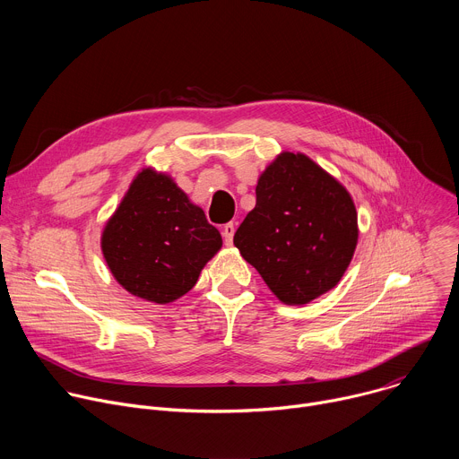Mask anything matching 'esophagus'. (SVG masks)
Here are the masks:
<instances>
[{
    "mask_svg": "<svg viewBox=\"0 0 459 459\" xmlns=\"http://www.w3.org/2000/svg\"><path fill=\"white\" fill-rule=\"evenodd\" d=\"M234 230H236V225H234V223H227V225H223V239H225V245H232Z\"/></svg>",
    "mask_w": 459,
    "mask_h": 459,
    "instance_id": "esophagus-1",
    "label": "esophagus"
}]
</instances>
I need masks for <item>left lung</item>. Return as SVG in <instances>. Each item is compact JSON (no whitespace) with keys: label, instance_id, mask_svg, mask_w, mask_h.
Segmentation results:
<instances>
[{"label":"left lung","instance_id":"left-lung-1","mask_svg":"<svg viewBox=\"0 0 459 459\" xmlns=\"http://www.w3.org/2000/svg\"><path fill=\"white\" fill-rule=\"evenodd\" d=\"M358 243L347 188L308 156L281 152L259 176L234 245L276 298L305 305L334 289Z\"/></svg>","mask_w":459,"mask_h":459}]
</instances>
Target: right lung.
I'll return each mask as SVG.
<instances>
[{
	"label": "right lung",
	"mask_w": 459,
	"mask_h": 459,
	"mask_svg": "<svg viewBox=\"0 0 459 459\" xmlns=\"http://www.w3.org/2000/svg\"><path fill=\"white\" fill-rule=\"evenodd\" d=\"M221 243L205 212L170 176L154 169L138 172L101 234L116 281L160 305L186 294Z\"/></svg>",
	"instance_id": "1"
}]
</instances>
